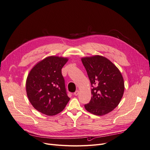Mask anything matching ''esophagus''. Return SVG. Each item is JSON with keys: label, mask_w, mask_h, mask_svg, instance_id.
<instances>
[{"label": "esophagus", "mask_w": 150, "mask_h": 150, "mask_svg": "<svg viewBox=\"0 0 150 150\" xmlns=\"http://www.w3.org/2000/svg\"><path fill=\"white\" fill-rule=\"evenodd\" d=\"M78 94H79V91H78V90H77V91H76L74 92V95H75V96H78Z\"/></svg>", "instance_id": "34e87169"}]
</instances>
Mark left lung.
<instances>
[{
    "instance_id": "1",
    "label": "left lung",
    "mask_w": 150,
    "mask_h": 150,
    "mask_svg": "<svg viewBox=\"0 0 150 150\" xmlns=\"http://www.w3.org/2000/svg\"><path fill=\"white\" fill-rule=\"evenodd\" d=\"M81 61L92 87V97L84 105L85 109L96 115L111 112L119 105L124 93V80L120 70L100 55L84 57Z\"/></svg>"
}]
</instances>
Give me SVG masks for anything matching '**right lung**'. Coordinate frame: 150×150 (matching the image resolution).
I'll return each instance as SVG.
<instances>
[{"instance_id": "1", "label": "right lung", "mask_w": 150, "mask_h": 150, "mask_svg": "<svg viewBox=\"0 0 150 150\" xmlns=\"http://www.w3.org/2000/svg\"><path fill=\"white\" fill-rule=\"evenodd\" d=\"M69 59L48 57L31 69L26 80L28 98L35 109L47 115H54L64 109L70 100L61 69Z\"/></svg>"}]
</instances>
